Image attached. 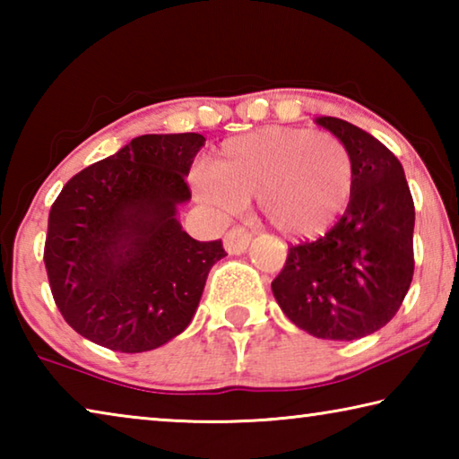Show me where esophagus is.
Masks as SVG:
<instances>
[{
	"label": "esophagus",
	"instance_id": "34e87169",
	"mask_svg": "<svg viewBox=\"0 0 459 459\" xmlns=\"http://www.w3.org/2000/svg\"><path fill=\"white\" fill-rule=\"evenodd\" d=\"M251 232L245 227H232L227 235H224V248L229 255H240L247 251L248 243H251Z\"/></svg>",
	"mask_w": 459,
	"mask_h": 459
}]
</instances>
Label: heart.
I'll return each mask as SVG.
<instances>
[{"label":"heart","mask_w":459,"mask_h":459,"mask_svg":"<svg viewBox=\"0 0 459 459\" xmlns=\"http://www.w3.org/2000/svg\"><path fill=\"white\" fill-rule=\"evenodd\" d=\"M196 194L219 208H240L248 198L271 229L291 240L317 238L346 211L354 194V160L332 134L263 127L227 139L196 174Z\"/></svg>","instance_id":"obj_1"}]
</instances>
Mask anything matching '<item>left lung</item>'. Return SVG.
<instances>
[{
    "label": "left lung",
    "mask_w": 459,
    "mask_h": 459,
    "mask_svg": "<svg viewBox=\"0 0 459 459\" xmlns=\"http://www.w3.org/2000/svg\"><path fill=\"white\" fill-rule=\"evenodd\" d=\"M316 123L351 150L354 194L324 237L290 247L271 290L298 328L351 342L386 325L405 299L415 267V206L401 161L377 137L336 117Z\"/></svg>",
    "instance_id": "1"
}]
</instances>
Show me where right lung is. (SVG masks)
Returning a JSON list of instances; mask_svg holds the SVG:
<instances>
[{
  "label": "right lung",
  "instance_id": "obj_1",
  "mask_svg": "<svg viewBox=\"0 0 459 459\" xmlns=\"http://www.w3.org/2000/svg\"><path fill=\"white\" fill-rule=\"evenodd\" d=\"M200 134L139 135L66 182L48 216L44 263L62 317L115 352H147L196 314L221 240L182 229Z\"/></svg>",
  "mask_w": 459,
  "mask_h": 459
}]
</instances>
